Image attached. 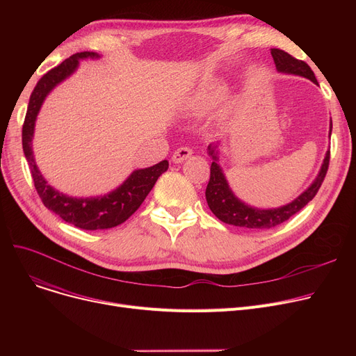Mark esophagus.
I'll use <instances>...</instances> for the list:
<instances>
[{"mask_svg": "<svg viewBox=\"0 0 356 356\" xmlns=\"http://www.w3.org/2000/svg\"><path fill=\"white\" fill-rule=\"evenodd\" d=\"M191 156H192V149L189 147H180L173 153L172 160L173 163L179 164V163H183L184 160H188Z\"/></svg>", "mask_w": 356, "mask_h": 356, "instance_id": "34e87169", "label": "esophagus"}]
</instances>
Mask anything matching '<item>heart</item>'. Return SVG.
<instances>
[{"label": "heart", "instance_id": "heart-1", "mask_svg": "<svg viewBox=\"0 0 356 356\" xmlns=\"http://www.w3.org/2000/svg\"><path fill=\"white\" fill-rule=\"evenodd\" d=\"M223 95V86L209 85L200 88L189 102V109L195 115H204L216 106Z\"/></svg>", "mask_w": 356, "mask_h": 356}]
</instances>
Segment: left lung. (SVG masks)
Masks as SVG:
<instances>
[{
	"label": "left lung",
	"instance_id": "1",
	"mask_svg": "<svg viewBox=\"0 0 356 356\" xmlns=\"http://www.w3.org/2000/svg\"><path fill=\"white\" fill-rule=\"evenodd\" d=\"M271 56L278 72L297 74V76L307 78L312 82L317 83L313 70L306 62L294 59L291 54L280 49H271ZM330 134H332V120H330V128H329V137ZM216 148H218V144H209L208 147L209 156L213 159L211 164V179L208 183L207 193H204L207 195L209 209L218 219L228 223V225L248 228V229H258V231L274 228L280 225V223L286 222L289 218H291L300 209H303L306 204L316 196L317 191L321 189L327 172L329 159H330V152L327 149L319 175H317L314 181L300 196H297L294 200L284 204V207L273 208V209H259V208L250 207L248 203L242 202L234 195L225 175H223L220 165L218 164Z\"/></svg>",
	"mask_w": 356,
	"mask_h": 356
}]
</instances>
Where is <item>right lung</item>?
<instances>
[{
	"label": "right lung",
	"mask_w": 356,
	"mask_h": 356,
	"mask_svg": "<svg viewBox=\"0 0 356 356\" xmlns=\"http://www.w3.org/2000/svg\"><path fill=\"white\" fill-rule=\"evenodd\" d=\"M101 56L93 51H82L70 56L59 66L49 70L37 82L29 101L27 114L23 125V149L29 161L34 188L39 193L44 207L60 216L65 222L85 231H99L121 225L133 215L144 202L157 179L167 172L168 161L163 160L152 167L138 168L128 176L115 191L97 197H72L60 193L47 183L35 164L33 154V136L37 114L49 93L67 79L78 69L83 59H99Z\"/></svg>",
	"instance_id": "right-lung-1"
}]
</instances>
